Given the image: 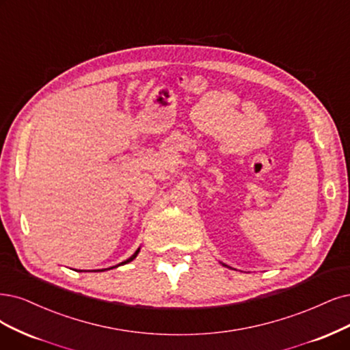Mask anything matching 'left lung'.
I'll use <instances>...</instances> for the list:
<instances>
[{"label":"left lung","mask_w":350,"mask_h":350,"mask_svg":"<svg viewBox=\"0 0 350 350\" xmlns=\"http://www.w3.org/2000/svg\"><path fill=\"white\" fill-rule=\"evenodd\" d=\"M224 265H225V264H224ZM225 267H226V265H225Z\"/></svg>","instance_id":"1"}]
</instances>
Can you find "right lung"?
<instances>
[{"instance_id": "obj_1", "label": "right lung", "mask_w": 350, "mask_h": 350, "mask_svg": "<svg viewBox=\"0 0 350 350\" xmlns=\"http://www.w3.org/2000/svg\"><path fill=\"white\" fill-rule=\"evenodd\" d=\"M138 252H139V248H138V250H137V251H135V252H134V254H133L131 256H129V258H128V260L122 261V262H121V264H118V265H115V267H111V268H116V267H120V265H124V264H128V262H131V261L134 260V258H135V256L138 255ZM111 268H108V269H111ZM95 271H105V269H95Z\"/></svg>"}]
</instances>
